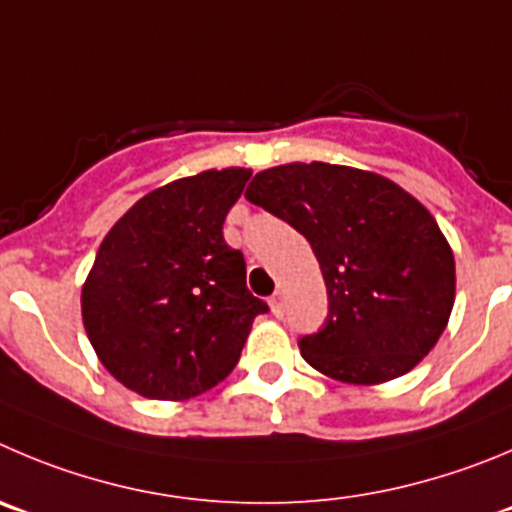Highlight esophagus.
I'll return each mask as SVG.
<instances>
[{"instance_id":"obj_1","label":"esophagus","mask_w":512,"mask_h":512,"mask_svg":"<svg viewBox=\"0 0 512 512\" xmlns=\"http://www.w3.org/2000/svg\"><path fill=\"white\" fill-rule=\"evenodd\" d=\"M270 310L275 315L285 313V293H283V290H275V295L270 298Z\"/></svg>"}]
</instances>
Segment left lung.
I'll use <instances>...</instances> for the list:
<instances>
[{"mask_svg": "<svg viewBox=\"0 0 512 512\" xmlns=\"http://www.w3.org/2000/svg\"><path fill=\"white\" fill-rule=\"evenodd\" d=\"M245 197L298 229L318 257L328 318L298 343L315 371L384 384L432 351L455 305V255L409 191L374 171L295 161L255 174Z\"/></svg>", "mask_w": 512, "mask_h": 512, "instance_id": "obj_1", "label": "left lung"}]
</instances>
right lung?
Wrapping results in <instances>:
<instances>
[{
  "label": "right lung",
  "instance_id": "obj_1",
  "mask_svg": "<svg viewBox=\"0 0 512 512\" xmlns=\"http://www.w3.org/2000/svg\"><path fill=\"white\" fill-rule=\"evenodd\" d=\"M250 169H209L138 199L100 242L83 326L100 364L146 399L184 401L227 379L267 305L222 224Z\"/></svg>",
  "mask_w": 512,
  "mask_h": 512
}]
</instances>
